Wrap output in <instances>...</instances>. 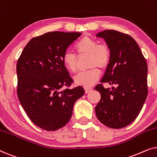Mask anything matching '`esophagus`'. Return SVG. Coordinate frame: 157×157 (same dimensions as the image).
<instances>
[{
    "label": "esophagus",
    "mask_w": 157,
    "mask_h": 157,
    "mask_svg": "<svg viewBox=\"0 0 157 157\" xmlns=\"http://www.w3.org/2000/svg\"><path fill=\"white\" fill-rule=\"evenodd\" d=\"M85 89V93L87 94V93H89V92H91L93 89H92L91 87H89V86H87V87H85L84 88Z\"/></svg>",
    "instance_id": "1"
}]
</instances>
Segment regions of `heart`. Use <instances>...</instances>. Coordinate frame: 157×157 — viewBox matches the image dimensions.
Listing matches in <instances>:
<instances>
[{"label": "heart", "instance_id": "obj_1", "mask_svg": "<svg viewBox=\"0 0 157 157\" xmlns=\"http://www.w3.org/2000/svg\"><path fill=\"white\" fill-rule=\"evenodd\" d=\"M78 56L88 55V66L89 70L81 72L74 77L76 84L83 86H91L98 80L101 69L108 67L111 59V51L106 44H98L95 38L85 36L78 40L74 46ZM63 63L66 69L71 73L77 71L78 56L74 53L66 52L62 58Z\"/></svg>", "mask_w": 157, "mask_h": 157}]
</instances>
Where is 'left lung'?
Instances as JSON below:
<instances>
[{
  "label": "left lung",
  "instance_id": "obj_1",
  "mask_svg": "<svg viewBox=\"0 0 157 157\" xmlns=\"http://www.w3.org/2000/svg\"><path fill=\"white\" fill-rule=\"evenodd\" d=\"M96 36L104 38L111 51L110 63L101 82L115 86L105 89L100 83L95 87L101 93L95 107L96 117L109 128H124L138 117L147 97V61L128 34L105 30Z\"/></svg>",
  "mask_w": 157,
  "mask_h": 157
}]
</instances>
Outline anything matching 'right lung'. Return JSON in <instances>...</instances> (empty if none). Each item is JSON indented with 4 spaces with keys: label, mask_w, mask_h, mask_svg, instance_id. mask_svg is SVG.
<instances>
[{
    "label": "right lung",
    "mask_w": 157,
    "mask_h": 157,
    "mask_svg": "<svg viewBox=\"0 0 157 157\" xmlns=\"http://www.w3.org/2000/svg\"><path fill=\"white\" fill-rule=\"evenodd\" d=\"M81 33L48 32L32 38L18 59L17 94L32 122L46 131L63 127L74 103L84 94L63 63V56Z\"/></svg>",
    "instance_id": "obj_1"
}]
</instances>
